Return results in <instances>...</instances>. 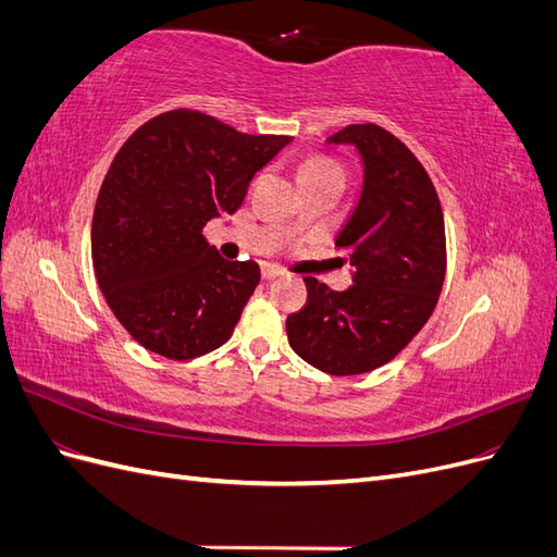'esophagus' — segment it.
Returning a JSON list of instances; mask_svg holds the SVG:
<instances>
[{
  "label": "esophagus",
  "mask_w": 557,
  "mask_h": 557,
  "mask_svg": "<svg viewBox=\"0 0 557 557\" xmlns=\"http://www.w3.org/2000/svg\"><path fill=\"white\" fill-rule=\"evenodd\" d=\"M278 276H283V272L278 267H274V264H264L262 267V278L264 281H272V278H278Z\"/></svg>",
  "instance_id": "esophagus-1"
}]
</instances>
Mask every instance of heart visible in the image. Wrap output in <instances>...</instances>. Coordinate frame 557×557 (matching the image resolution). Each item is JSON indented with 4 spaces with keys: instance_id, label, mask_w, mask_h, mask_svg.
Instances as JSON below:
<instances>
[{
    "instance_id": "obj_1",
    "label": "heart",
    "mask_w": 557,
    "mask_h": 557,
    "mask_svg": "<svg viewBox=\"0 0 557 557\" xmlns=\"http://www.w3.org/2000/svg\"><path fill=\"white\" fill-rule=\"evenodd\" d=\"M332 172H339V166L325 158H309L299 166V176H318V174H332Z\"/></svg>"
}]
</instances>
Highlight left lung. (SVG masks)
<instances>
[{"label":"left lung","instance_id":"left-lung-1","mask_svg":"<svg viewBox=\"0 0 557 557\" xmlns=\"http://www.w3.org/2000/svg\"><path fill=\"white\" fill-rule=\"evenodd\" d=\"M327 144L356 146L362 162L358 205L334 242L352 285L336 293L305 278L307 305L285 332L301 360L352 376L391 362L432 315L446 274L444 213L423 164L387 129L348 125Z\"/></svg>","mask_w":557,"mask_h":557}]
</instances>
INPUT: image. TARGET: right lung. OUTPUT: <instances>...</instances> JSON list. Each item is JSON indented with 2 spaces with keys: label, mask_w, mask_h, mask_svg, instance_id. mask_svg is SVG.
<instances>
[{
  "label": "right lung",
  "mask_w": 557,
  "mask_h": 557,
  "mask_svg": "<svg viewBox=\"0 0 557 557\" xmlns=\"http://www.w3.org/2000/svg\"><path fill=\"white\" fill-rule=\"evenodd\" d=\"M290 141L176 109L117 150L95 205L92 267L134 342L193 360L230 339L260 267L221 258L201 230L237 211L250 178Z\"/></svg>",
  "instance_id": "add662e5"
}]
</instances>
